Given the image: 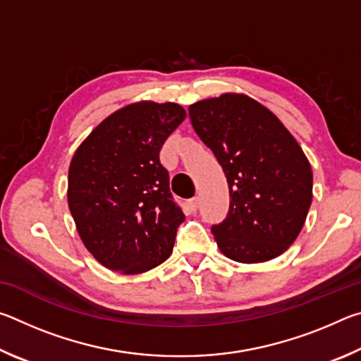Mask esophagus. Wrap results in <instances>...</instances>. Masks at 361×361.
Returning <instances> with one entry per match:
<instances>
[{"mask_svg":"<svg viewBox=\"0 0 361 361\" xmlns=\"http://www.w3.org/2000/svg\"><path fill=\"white\" fill-rule=\"evenodd\" d=\"M197 207H199V199L197 197H192V199H189L188 202H186V209L191 212V213H194L195 210H197Z\"/></svg>","mask_w":361,"mask_h":361,"instance_id":"34e87169","label":"esophagus"}]
</instances>
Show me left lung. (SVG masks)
<instances>
[{
	"label": "left lung",
	"instance_id": "8db88e82",
	"mask_svg": "<svg viewBox=\"0 0 361 361\" xmlns=\"http://www.w3.org/2000/svg\"><path fill=\"white\" fill-rule=\"evenodd\" d=\"M189 118L228 180V215L212 226L219 250L247 264L277 258L312 202V169L301 146L276 114L245 95L197 102Z\"/></svg>",
	"mask_w": 361,
	"mask_h": 361
}]
</instances>
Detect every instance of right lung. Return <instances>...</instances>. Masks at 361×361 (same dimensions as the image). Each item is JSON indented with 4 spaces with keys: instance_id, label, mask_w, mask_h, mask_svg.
<instances>
[{
    "instance_id": "right-lung-1",
    "label": "right lung",
    "mask_w": 361,
    "mask_h": 361,
    "mask_svg": "<svg viewBox=\"0 0 361 361\" xmlns=\"http://www.w3.org/2000/svg\"><path fill=\"white\" fill-rule=\"evenodd\" d=\"M185 118L176 103L129 105L95 127L71 159V216L85 248L111 271L146 272L172 255L185 213L159 152Z\"/></svg>"
}]
</instances>
